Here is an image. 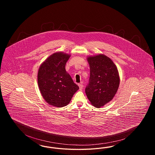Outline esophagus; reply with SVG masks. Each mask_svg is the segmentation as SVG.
<instances>
[{"label": "esophagus", "instance_id": "34e87169", "mask_svg": "<svg viewBox=\"0 0 155 155\" xmlns=\"http://www.w3.org/2000/svg\"><path fill=\"white\" fill-rule=\"evenodd\" d=\"M78 87L80 88V90H82V88H83V85L82 84H78Z\"/></svg>", "mask_w": 155, "mask_h": 155}]
</instances>
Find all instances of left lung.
Returning a JSON list of instances; mask_svg holds the SVG:
<instances>
[{"label": "left lung", "mask_w": 155, "mask_h": 155, "mask_svg": "<svg viewBox=\"0 0 155 155\" xmlns=\"http://www.w3.org/2000/svg\"><path fill=\"white\" fill-rule=\"evenodd\" d=\"M90 78L85 93L92 105L101 107L113 99L118 91L120 75L113 60L103 54L87 58Z\"/></svg>", "instance_id": "1"}]
</instances>
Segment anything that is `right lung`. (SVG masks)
<instances>
[{
  "mask_svg": "<svg viewBox=\"0 0 155 155\" xmlns=\"http://www.w3.org/2000/svg\"><path fill=\"white\" fill-rule=\"evenodd\" d=\"M70 54L57 52L41 64L38 71V84L45 101L49 104L62 107L71 101L78 86L66 70Z\"/></svg>",
  "mask_w": 155,
  "mask_h": 155,
  "instance_id": "right-lung-1",
  "label": "right lung"
}]
</instances>
